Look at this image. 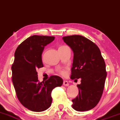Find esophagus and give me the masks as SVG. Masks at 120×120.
I'll return each mask as SVG.
<instances>
[{"mask_svg":"<svg viewBox=\"0 0 120 120\" xmlns=\"http://www.w3.org/2000/svg\"><path fill=\"white\" fill-rule=\"evenodd\" d=\"M63 85L64 86H69V83L67 82V81H66V80H64V81H63Z\"/></svg>","mask_w":120,"mask_h":120,"instance_id":"obj_1","label":"esophagus"}]
</instances>
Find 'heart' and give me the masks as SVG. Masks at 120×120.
Masks as SVG:
<instances>
[{"label": "heart", "mask_w": 120, "mask_h": 120, "mask_svg": "<svg viewBox=\"0 0 120 120\" xmlns=\"http://www.w3.org/2000/svg\"><path fill=\"white\" fill-rule=\"evenodd\" d=\"M61 73H63V72H61Z\"/></svg>", "instance_id": "obj_1"}]
</instances>
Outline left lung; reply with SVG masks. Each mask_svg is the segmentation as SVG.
Returning a JSON list of instances; mask_svg holds the SVG:
<instances>
[{
	"mask_svg": "<svg viewBox=\"0 0 120 120\" xmlns=\"http://www.w3.org/2000/svg\"><path fill=\"white\" fill-rule=\"evenodd\" d=\"M63 40L74 52L71 79L81 78L79 95L72 100L73 109L82 112L98 103L105 87L107 72L100 50L94 43L79 35L65 36Z\"/></svg>",
	"mask_w": 120,
	"mask_h": 120,
	"instance_id": "1",
	"label": "left lung"
}]
</instances>
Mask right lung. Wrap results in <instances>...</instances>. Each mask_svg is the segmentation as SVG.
<instances>
[{"label": "right lung", "instance_id": "1", "mask_svg": "<svg viewBox=\"0 0 120 120\" xmlns=\"http://www.w3.org/2000/svg\"><path fill=\"white\" fill-rule=\"evenodd\" d=\"M54 38L53 36L32 35L20 43L14 53L11 69L15 93L20 103L33 112H42L49 108L52 90L63 84L62 79L57 75L40 82L36 71L43 67L41 54L45 46Z\"/></svg>", "mask_w": 120, "mask_h": 120}]
</instances>
